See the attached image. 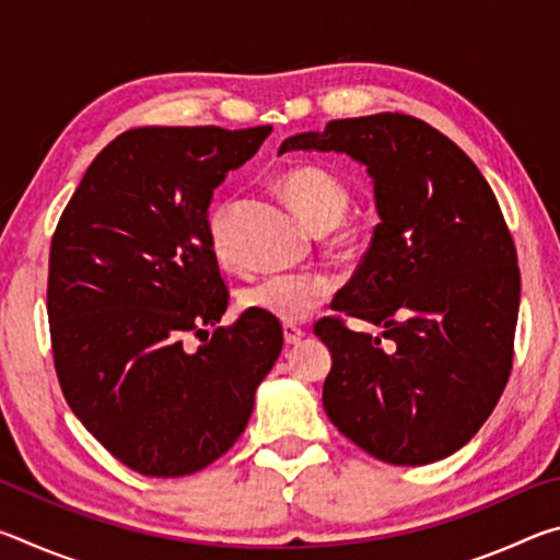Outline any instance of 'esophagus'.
Here are the masks:
<instances>
[{
    "label": "esophagus",
    "mask_w": 560,
    "mask_h": 560,
    "mask_svg": "<svg viewBox=\"0 0 560 560\" xmlns=\"http://www.w3.org/2000/svg\"><path fill=\"white\" fill-rule=\"evenodd\" d=\"M303 330L296 326H283V340H287V346H299L303 340Z\"/></svg>",
    "instance_id": "1"
}]
</instances>
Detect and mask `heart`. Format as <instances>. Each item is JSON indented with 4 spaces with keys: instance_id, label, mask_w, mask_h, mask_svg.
<instances>
[{
    "instance_id": "obj_1",
    "label": "heart",
    "mask_w": 560,
    "mask_h": 560,
    "mask_svg": "<svg viewBox=\"0 0 560 560\" xmlns=\"http://www.w3.org/2000/svg\"><path fill=\"white\" fill-rule=\"evenodd\" d=\"M283 192L296 205L316 232H328L343 220L350 207V192L340 179L318 165H303L291 170L281 179ZM232 207L222 202L207 217V242L214 259L232 264L236 259L232 230ZM334 283L324 273H271L242 289L240 303L252 314L277 318L281 324H299L328 301Z\"/></svg>"
}]
</instances>
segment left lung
Here are the masks:
<instances>
[{"label":"left lung","instance_id":"left-lung-1","mask_svg":"<svg viewBox=\"0 0 560 560\" xmlns=\"http://www.w3.org/2000/svg\"><path fill=\"white\" fill-rule=\"evenodd\" d=\"M343 153L373 179L363 264L314 328L330 350L324 410L375 459L420 467L467 444L504 393L518 318L516 246L464 150L405 113L330 120L279 148Z\"/></svg>","mask_w":560,"mask_h":560}]
</instances>
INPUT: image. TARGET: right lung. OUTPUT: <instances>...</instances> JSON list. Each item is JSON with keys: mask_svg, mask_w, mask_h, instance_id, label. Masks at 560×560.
Segmentation results:
<instances>
[{"mask_svg": "<svg viewBox=\"0 0 560 560\" xmlns=\"http://www.w3.org/2000/svg\"><path fill=\"white\" fill-rule=\"evenodd\" d=\"M269 132H120L54 232L46 299L63 397L113 457L145 477H185L220 459L281 353L279 320L252 311L207 340L230 303L207 242L212 195ZM189 332L206 343L185 349Z\"/></svg>", "mask_w": 560, "mask_h": 560, "instance_id": "add662e5", "label": "right lung"}]
</instances>
